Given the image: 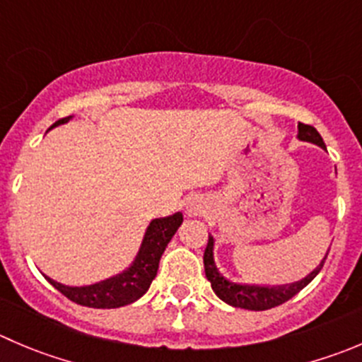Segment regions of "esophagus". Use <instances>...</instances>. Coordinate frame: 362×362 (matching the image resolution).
<instances>
[{
    "label": "esophagus",
    "mask_w": 362,
    "mask_h": 362,
    "mask_svg": "<svg viewBox=\"0 0 362 362\" xmlns=\"http://www.w3.org/2000/svg\"><path fill=\"white\" fill-rule=\"evenodd\" d=\"M187 214L189 216H199V214H205V205H203L199 199H192L187 205Z\"/></svg>",
    "instance_id": "1"
}]
</instances>
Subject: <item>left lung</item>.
I'll use <instances>...</instances> for the list:
<instances>
[{
    "label": "left lung",
    "instance_id": "8db88e82",
    "mask_svg": "<svg viewBox=\"0 0 362 362\" xmlns=\"http://www.w3.org/2000/svg\"><path fill=\"white\" fill-rule=\"evenodd\" d=\"M299 139L315 143V145L325 148L324 139H322V136L318 134V131L313 127V125L300 124L299 122ZM212 249H214V238L209 235V242H206L205 252H203V263H205V276L210 281V285H212V290L216 292V296L219 297L221 300H224V303L230 304V306L244 308V310H251V311L270 310V308H276L279 306V304L292 299V297L297 296L304 286H308L311 281H313L315 276H317L322 270V267H324L325 258H327V256H325V258L322 259L320 265H318L310 276H306V278L300 279V281L292 283V285H281V286L240 285V283H233L230 281V279L224 278L223 274H219V270L216 269V263H214Z\"/></svg>",
    "mask_w": 362,
    "mask_h": 362
}]
</instances>
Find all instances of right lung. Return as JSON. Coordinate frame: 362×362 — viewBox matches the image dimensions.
I'll use <instances>...</instances> for the list:
<instances>
[{
    "label": "right lung",
    "mask_w": 362,
    "mask_h": 362,
    "mask_svg": "<svg viewBox=\"0 0 362 362\" xmlns=\"http://www.w3.org/2000/svg\"><path fill=\"white\" fill-rule=\"evenodd\" d=\"M69 118L70 117L62 118L56 124H52V127L65 124V122H69ZM182 221H184V217H182L180 212L173 214L170 217L153 219L150 223L148 230H146L141 249H139L134 263L125 272L115 276V278H110L106 281L95 283V285L90 286H81V288L59 285V283L52 281L49 278L47 281L58 292H62L66 299H70L76 304H81V306L111 310V308H120L125 306V304L134 303L152 285L153 278L157 276V269H159L160 256H163L168 242L171 240V237L178 230Z\"/></svg>",
    "instance_id": "right-lung-1"
}]
</instances>
